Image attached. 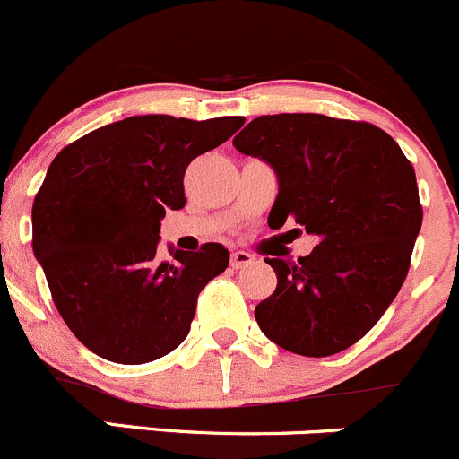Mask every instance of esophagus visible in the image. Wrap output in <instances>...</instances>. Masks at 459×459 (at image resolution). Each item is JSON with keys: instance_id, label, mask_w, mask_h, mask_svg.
I'll return each mask as SVG.
<instances>
[{"instance_id": "esophagus-1", "label": "esophagus", "mask_w": 459, "mask_h": 459, "mask_svg": "<svg viewBox=\"0 0 459 459\" xmlns=\"http://www.w3.org/2000/svg\"><path fill=\"white\" fill-rule=\"evenodd\" d=\"M254 263V256L247 252H231V267L234 269H243L249 267Z\"/></svg>"}]
</instances>
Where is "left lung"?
Returning a JSON list of instances; mask_svg holds the SVG:
<instances>
[{
  "instance_id": "left-lung-1",
  "label": "left lung",
  "mask_w": 459,
  "mask_h": 459,
  "mask_svg": "<svg viewBox=\"0 0 459 459\" xmlns=\"http://www.w3.org/2000/svg\"><path fill=\"white\" fill-rule=\"evenodd\" d=\"M234 148L272 165L269 228L296 221L318 245L299 263L264 258L278 285L254 316L278 347L309 358L344 351L394 302L422 228L413 165L380 127L325 115H264Z\"/></svg>"
}]
</instances>
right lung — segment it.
<instances>
[{"label": "right lung", "mask_w": 459, "mask_h": 459, "mask_svg": "<svg viewBox=\"0 0 459 459\" xmlns=\"http://www.w3.org/2000/svg\"><path fill=\"white\" fill-rule=\"evenodd\" d=\"M243 117L192 121L127 117L65 145L32 203V252L70 332L119 365L157 360L186 340L203 287L225 272L221 243L169 247L157 258L160 219L186 205L183 177Z\"/></svg>", "instance_id": "1"}]
</instances>
